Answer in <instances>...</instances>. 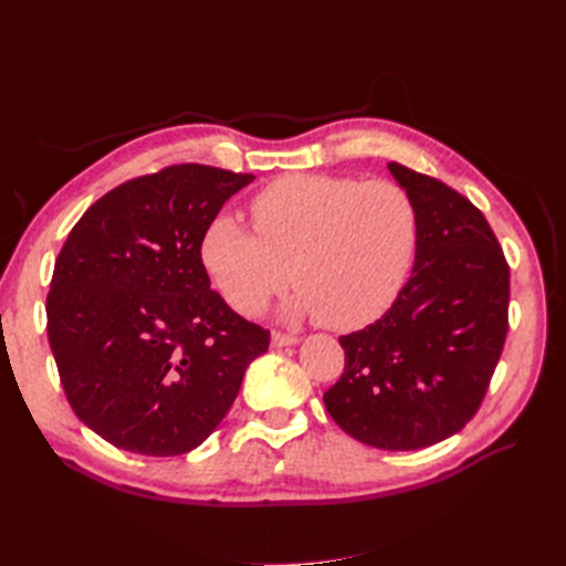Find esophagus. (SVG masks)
I'll use <instances>...</instances> for the list:
<instances>
[{
  "label": "esophagus",
  "instance_id": "obj_1",
  "mask_svg": "<svg viewBox=\"0 0 566 566\" xmlns=\"http://www.w3.org/2000/svg\"><path fill=\"white\" fill-rule=\"evenodd\" d=\"M297 337L295 335H283V333H271V347H276V349H281V347H293V345H297Z\"/></svg>",
  "mask_w": 566,
  "mask_h": 566
}]
</instances>
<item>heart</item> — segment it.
Masks as SVG:
<instances>
[{
  "label": "heart",
  "mask_w": 566,
  "mask_h": 566,
  "mask_svg": "<svg viewBox=\"0 0 566 566\" xmlns=\"http://www.w3.org/2000/svg\"><path fill=\"white\" fill-rule=\"evenodd\" d=\"M256 234L219 214L200 260L235 312L252 314L287 283L300 287L281 314L318 316L333 331L380 318L413 266L418 212L399 184L335 175H287L252 198Z\"/></svg>",
  "instance_id": "1"
}]
</instances>
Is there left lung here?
<instances>
[{"label": "left lung", "instance_id": "1", "mask_svg": "<svg viewBox=\"0 0 566 566\" xmlns=\"http://www.w3.org/2000/svg\"><path fill=\"white\" fill-rule=\"evenodd\" d=\"M387 169L418 212L413 271L385 316L339 337L345 373L323 403L366 447L416 451L460 432L482 403L507 335L510 271L468 198Z\"/></svg>", "mask_w": 566, "mask_h": 566}]
</instances>
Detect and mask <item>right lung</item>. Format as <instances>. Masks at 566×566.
<instances>
[{
    "label": "right lung",
    "mask_w": 566,
    "mask_h": 566,
    "mask_svg": "<svg viewBox=\"0 0 566 566\" xmlns=\"http://www.w3.org/2000/svg\"><path fill=\"white\" fill-rule=\"evenodd\" d=\"M175 165L119 184L67 233L46 297V333L75 416L117 449L181 455L229 413L260 328L210 287L200 241L252 184Z\"/></svg>",
    "instance_id": "obj_1"
}]
</instances>
